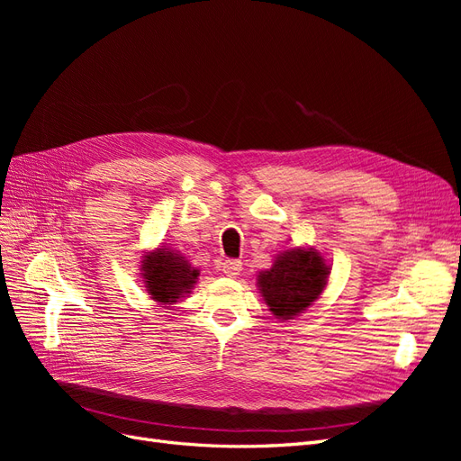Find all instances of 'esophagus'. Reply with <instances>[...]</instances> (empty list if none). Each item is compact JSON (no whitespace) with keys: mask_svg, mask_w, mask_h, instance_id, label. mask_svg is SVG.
<instances>
[{"mask_svg":"<svg viewBox=\"0 0 461 461\" xmlns=\"http://www.w3.org/2000/svg\"><path fill=\"white\" fill-rule=\"evenodd\" d=\"M240 271H242L240 259H227L225 263H222V273H225L227 276H236V275H240Z\"/></svg>","mask_w":461,"mask_h":461,"instance_id":"esophagus-1","label":"esophagus"}]
</instances>
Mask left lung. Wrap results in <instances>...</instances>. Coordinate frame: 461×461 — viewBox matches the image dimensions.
Wrapping results in <instances>:
<instances>
[{
    "mask_svg": "<svg viewBox=\"0 0 461 461\" xmlns=\"http://www.w3.org/2000/svg\"><path fill=\"white\" fill-rule=\"evenodd\" d=\"M329 267L315 249H292L269 271L259 273L265 303L278 319H292L319 298L327 285Z\"/></svg>",
    "mask_w": 461,
    "mask_h": 461,
    "instance_id": "obj_1",
    "label": "left lung"
}]
</instances>
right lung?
Returning <instances> with one entry per match:
<instances>
[{"label": "right lung", "instance_id": "obj_1", "mask_svg": "<svg viewBox=\"0 0 461 461\" xmlns=\"http://www.w3.org/2000/svg\"><path fill=\"white\" fill-rule=\"evenodd\" d=\"M148 294L159 303H173L196 285L198 271L192 269L183 256L158 249L142 261Z\"/></svg>", "mask_w": 461, "mask_h": 461}]
</instances>
